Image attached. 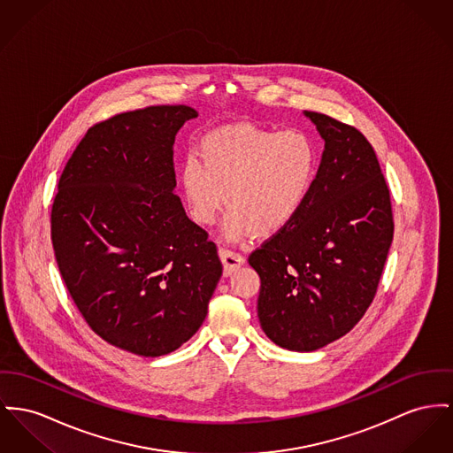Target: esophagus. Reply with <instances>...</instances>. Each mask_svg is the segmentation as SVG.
<instances>
[{"label":"esophagus","mask_w":453,"mask_h":453,"mask_svg":"<svg viewBox=\"0 0 453 453\" xmlns=\"http://www.w3.org/2000/svg\"><path fill=\"white\" fill-rule=\"evenodd\" d=\"M219 259L225 266V274H232V273L237 272L241 268L242 265L245 263L243 256L239 252H234V250H228V249H219Z\"/></svg>","instance_id":"obj_1"}]
</instances>
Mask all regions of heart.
Returning <instances> with one entry per match:
<instances>
[{
    "label": "heart",
    "instance_id": "obj_1",
    "mask_svg": "<svg viewBox=\"0 0 453 453\" xmlns=\"http://www.w3.org/2000/svg\"><path fill=\"white\" fill-rule=\"evenodd\" d=\"M318 168V144L302 130L228 125L206 134L197 157L183 161L181 201L201 226L212 225L225 204V235L230 241L273 237L301 214Z\"/></svg>",
    "mask_w": 453,
    "mask_h": 453
}]
</instances>
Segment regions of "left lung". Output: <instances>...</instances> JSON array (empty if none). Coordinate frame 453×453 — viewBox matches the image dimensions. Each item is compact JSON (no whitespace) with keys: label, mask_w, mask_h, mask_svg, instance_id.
Returning a JSON list of instances; mask_svg holds the SVG:
<instances>
[{"label":"left lung","mask_w":453,"mask_h":453,"mask_svg":"<svg viewBox=\"0 0 453 453\" xmlns=\"http://www.w3.org/2000/svg\"><path fill=\"white\" fill-rule=\"evenodd\" d=\"M325 151L296 221L249 256L257 318L276 345L318 350L350 332L376 296L393 241L390 190L361 132L303 111Z\"/></svg>","instance_id":"1"}]
</instances>
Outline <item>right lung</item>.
I'll return each mask as SVG.
<instances>
[{
  "label": "right lung",
  "instance_id": "1",
  "mask_svg": "<svg viewBox=\"0 0 453 453\" xmlns=\"http://www.w3.org/2000/svg\"><path fill=\"white\" fill-rule=\"evenodd\" d=\"M190 106H150L91 127L51 211L61 278L108 343L142 357L181 347L221 278L216 245L175 194L173 144Z\"/></svg>",
  "mask_w": 453,
  "mask_h": 453
}]
</instances>
